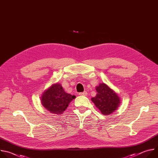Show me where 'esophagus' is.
I'll return each mask as SVG.
<instances>
[{"label":"esophagus","mask_w":158,"mask_h":158,"mask_svg":"<svg viewBox=\"0 0 158 158\" xmlns=\"http://www.w3.org/2000/svg\"><path fill=\"white\" fill-rule=\"evenodd\" d=\"M87 93L85 91H84L83 93H79V96H87Z\"/></svg>","instance_id":"1"}]
</instances>
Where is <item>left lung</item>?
<instances>
[{"instance_id": "1", "label": "left lung", "mask_w": 158, "mask_h": 158, "mask_svg": "<svg viewBox=\"0 0 158 158\" xmlns=\"http://www.w3.org/2000/svg\"><path fill=\"white\" fill-rule=\"evenodd\" d=\"M97 94L91 98L101 112L104 115H109L117 110L120 104V98L116 93L104 83L96 87Z\"/></svg>"}]
</instances>
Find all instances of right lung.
<instances>
[{
  "instance_id": "right-lung-1",
  "label": "right lung",
  "mask_w": 158,
  "mask_h": 158,
  "mask_svg": "<svg viewBox=\"0 0 158 158\" xmlns=\"http://www.w3.org/2000/svg\"><path fill=\"white\" fill-rule=\"evenodd\" d=\"M75 98V96L65 93L60 84L56 83L43 93L41 103L52 113L61 114Z\"/></svg>"
}]
</instances>
